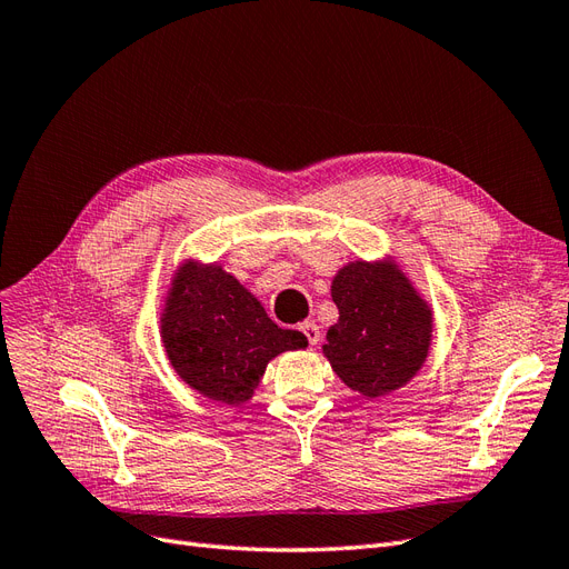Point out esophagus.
Instances as JSON below:
<instances>
[{
    "instance_id": "34e87169",
    "label": "esophagus",
    "mask_w": 569,
    "mask_h": 569,
    "mask_svg": "<svg viewBox=\"0 0 569 569\" xmlns=\"http://www.w3.org/2000/svg\"><path fill=\"white\" fill-rule=\"evenodd\" d=\"M301 332L306 335L308 341H311V347H316V343L320 341V327H318L313 320L303 322V325H301Z\"/></svg>"
}]
</instances>
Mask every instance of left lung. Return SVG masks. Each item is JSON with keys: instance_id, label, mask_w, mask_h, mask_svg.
Listing matches in <instances>:
<instances>
[{"instance_id": "8db88e82", "label": "left lung", "mask_w": 569, "mask_h": 569, "mask_svg": "<svg viewBox=\"0 0 569 569\" xmlns=\"http://www.w3.org/2000/svg\"><path fill=\"white\" fill-rule=\"evenodd\" d=\"M337 322L322 353L349 389L380 399L420 372L435 335V311L393 256L349 261L332 278Z\"/></svg>"}]
</instances>
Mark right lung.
Here are the masks:
<instances>
[{
    "label": "right lung",
    "instance_id": "add662e5",
    "mask_svg": "<svg viewBox=\"0 0 569 569\" xmlns=\"http://www.w3.org/2000/svg\"><path fill=\"white\" fill-rule=\"evenodd\" d=\"M168 363L206 399L247 403L274 356L308 347L299 330L274 325L256 295L218 261L184 258L159 318Z\"/></svg>",
    "mask_w": 569,
    "mask_h": 569
}]
</instances>
